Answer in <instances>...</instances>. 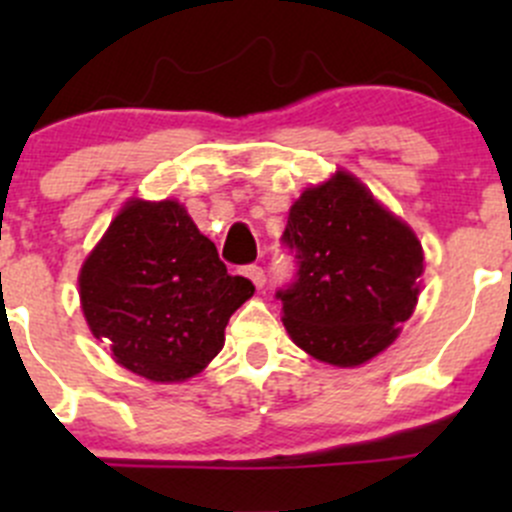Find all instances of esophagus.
Returning <instances> with one entry per match:
<instances>
[{"label":"esophagus","instance_id":"obj_1","mask_svg":"<svg viewBox=\"0 0 512 512\" xmlns=\"http://www.w3.org/2000/svg\"><path fill=\"white\" fill-rule=\"evenodd\" d=\"M242 275H245L247 280H252V285H255L257 289H262V287H265V282H267V277H265V270H262L260 265H247L245 270H242Z\"/></svg>","mask_w":512,"mask_h":512}]
</instances>
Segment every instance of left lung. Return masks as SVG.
<instances>
[{
  "mask_svg": "<svg viewBox=\"0 0 512 512\" xmlns=\"http://www.w3.org/2000/svg\"><path fill=\"white\" fill-rule=\"evenodd\" d=\"M282 242L297 275L277 292L282 322L299 349L334 366L384 352L414 314L423 275L421 242L354 175L337 170L289 208Z\"/></svg>",
  "mask_w": 512,
  "mask_h": 512,
  "instance_id": "8db88e82",
  "label": "left lung"
}]
</instances>
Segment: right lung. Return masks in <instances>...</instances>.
<instances>
[{
    "instance_id": "add662e5",
    "label": "right lung",
    "mask_w": 512,
    "mask_h": 512,
    "mask_svg": "<svg viewBox=\"0 0 512 512\" xmlns=\"http://www.w3.org/2000/svg\"><path fill=\"white\" fill-rule=\"evenodd\" d=\"M252 292L247 277L227 275L178 200H128L79 275L94 337L118 364L160 384L200 374Z\"/></svg>"
}]
</instances>
